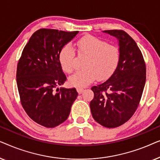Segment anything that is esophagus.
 <instances>
[{
	"label": "esophagus",
	"instance_id": "1",
	"mask_svg": "<svg viewBox=\"0 0 160 160\" xmlns=\"http://www.w3.org/2000/svg\"><path fill=\"white\" fill-rule=\"evenodd\" d=\"M84 89L83 88H81V87H78V88H77V92H78V94H82L83 92H84Z\"/></svg>",
	"mask_w": 160,
	"mask_h": 160
}]
</instances>
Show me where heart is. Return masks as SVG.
Here are the masks:
<instances>
[{"mask_svg": "<svg viewBox=\"0 0 160 160\" xmlns=\"http://www.w3.org/2000/svg\"><path fill=\"white\" fill-rule=\"evenodd\" d=\"M76 50L79 55L87 57L82 71L69 77V83L73 87H85L96 78H108L117 69L120 60V51L116 46L93 36H85L76 41ZM75 52L73 47L65 45L59 53V62L63 71L71 73L74 69Z\"/></svg>", "mask_w": 160, "mask_h": 160, "instance_id": "1", "label": "heart"}]
</instances>
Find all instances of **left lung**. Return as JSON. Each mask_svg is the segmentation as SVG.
<instances>
[{
    "mask_svg": "<svg viewBox=\"0 0 160 160\" xmlns=\"http://www.w3.org/2000/svg\"><path fill=\"white\" fill-rule=\"evenodd\" d=\"M119 41L120 60L106 82L91 88L92 117L108 128L121 126L132 117L138 106L146 83V64L135 41L120 30H104Z\"/></svg>",
    "mask_w": 160,
    "mask_h": 160,
    "instance_id": "8db88e82",
    "label": "left lung"
}]
</instances>
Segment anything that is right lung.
<instances>
[{
  "label": "right lung",
  "instance_id": "right-lung-1",
  "mask_svg": "<svg viewBox=\"0 0 160 160\" xmlns=\"http://www.w3.org/2000/svg\"><path fill=\"white\" fill-rule=\"evenodd\" d=\"M78 32L45 28L37 30L17 64V84L22 106L30 119L46 128L64 122L78 96L75 88L55 90L67 79L59 53Z\"/></svg>",
  "mask_w": 160,
  "mask_h": 160
}]
</instances>
